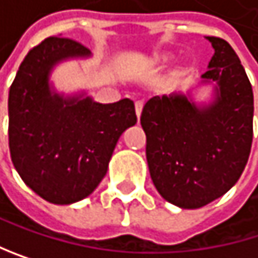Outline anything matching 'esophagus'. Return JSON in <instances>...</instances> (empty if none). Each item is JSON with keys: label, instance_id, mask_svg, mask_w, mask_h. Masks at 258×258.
<instances>
[{"label": "esophagus", "instance_id": "obj_1", "mask_svg": "<svg viewBox=\"0 0 258 258\" xmlns=\"http://www.w3.org/2000/svg\"><path fill=\"white\" fill-rule=\"evenodd\" d=\"M143 106H145V103H143V101H135V113H137V117H140V115H141V110H143Z\"/></svg>", "mask_w": 258, "mask_h": 258}]
</instances>
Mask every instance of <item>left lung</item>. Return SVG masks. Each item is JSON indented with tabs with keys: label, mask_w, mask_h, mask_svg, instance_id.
<instances>
[{
	"label": "left lung",
	"mask_w": 258,
	"mask_h": 258,
	"mask_svg": "<svg viewBox=\"0 0 258 258\" xmlns=\"http://www.w3.org/2000/svg\"><path fill=\"white\" fill-rule=\"evenodd\" d=\"M215 50L202 78L217 81V98L197 107L186 95L152 97L141 112L151 178L169 203L197 209L225 196L248 163L254 94L231 44L208 36Z\"/></svg>",
	"instance_id": "obj_1"
}]
</instances>
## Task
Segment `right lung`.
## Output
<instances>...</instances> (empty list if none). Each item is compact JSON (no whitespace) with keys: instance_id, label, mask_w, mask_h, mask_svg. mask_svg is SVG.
<instances>
[{"instance_id":"1","label":"right lung","mask_w":258,"mask_h":258,"mask_svg":"<svg viewBox=\"0 0 258 258\" xmlns=\"http://www.w3.org/2000/svg\"><path fill=\"white\" fill-rule=\"evenodd\" d=\"M89 49L71 38L49 36L32 47L9 91V149L23 181L41 199L71 205L92 194L106 175L120 135L137 123L124 98L100 104L92 98L50 94L49 72Z\"/></svg>"}]
</instances>
